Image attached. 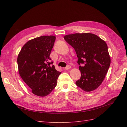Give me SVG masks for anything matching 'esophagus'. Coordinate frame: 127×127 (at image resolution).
Segmentation results:
<instances>
[{
  "instance_id": "obj_1",
  "label": "esophagus",
  "mask_w": 127,
  "mask_h": 127,
  "mask_svg": "<svg viewBox=\"0 0 127 127\" xmlns=\"http://www.w3.org/2000/svg\"><path fill=\"white\" fill-rule=\"evenodd\" d=\"M70 68H71V66L70 65H67L66 67L64 68V69L66 70H68V69H69Z\"/></svg>"
}]
</instances>
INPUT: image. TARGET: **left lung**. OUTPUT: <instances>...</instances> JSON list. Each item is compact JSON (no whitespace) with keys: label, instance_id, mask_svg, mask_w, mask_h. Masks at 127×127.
<instances>
[{"label":"left lung","instance_id":"1","mask_svg":"<svg viewBox=\"0 0 127 127\" xmlns=\"http://www.w3.org/2000/svg\"><path fill=\"white\" fill-rule=\"evenodd\" d=\"M64 39L76 51L81 78L76 84L85 92L101 84L111 63L108 46L97 35L90 33L66 35Z\"/></svg>","mask_w":127,"mask_h":127}]
</instances>
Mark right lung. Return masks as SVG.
<instances>
[{
  "label": "right lung",
  "instance_id": "obj_1",
  "mask_svg": "<svg viewBox=\"0 0 127 127\" xmlns=\"http://www.w3.org/2000/svg\"><path fill=\"white\" fill-rule=\"evenodd\" d=\"M56 40L53 35L41 36L30 40L17 57L19 75L33 94L44 97L57 84L61 72L57 71L49 56Z\"/></svg>",
  "mask_w": 127,
  "mask_h": 127
}]
</instances>
